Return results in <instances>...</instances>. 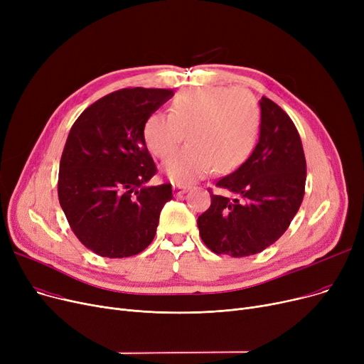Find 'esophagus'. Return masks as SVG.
<instances>
[{
    "mask_svg": "<svg viewBox=\"0 0 364 364\" xmlns=\"http://www.w3.org/2000/svg\"><path fill=\"white\" fill-rule=\"evenodd\" d=\"M172 190H174V195H176V196H181V195H184V193L187 192L188 187L180 186V184H174V187H172Z\"/></svg>",
    "mask_w": 364,
    "mask_h": 364,
    "instance_id": "esophagus-1",
    "label": "esophagus"
}]
</instances>
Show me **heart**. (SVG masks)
<instances>
[{"instance_id":"1","label":"heart","mask_w":364,"mask_h":364,"mask_svg":"<svg viewBox=\"0 0 364 364\" xmlns=\"http://www.w3.org/2000/svg\"><path fill=\"white\" fill-rule=\"evenodd\" d=\"M259 127V107L242 88L205 87L184 92L171 103L169 117L153 113L143 127V139L153 155L169 158L164 171L172 183H193L215 166L230 172L250 155Z\"/></svg>"}]
</instances>
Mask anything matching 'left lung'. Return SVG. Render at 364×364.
Segmentation results:
<instances>
[{"label": "left lung", "mask_w": 364, "mask_h": 364, "mask_svg": "<svg viewBox=\"0 0 364 364\" xmlns=\"http://www.w3.org/2000/svg\"><path fill=\"white\" fill-rule=\"evenodd\" d=\"M259 140L247 158L217 187L232 196L214 195L198 217L203 243L233 258L262 252L296 215L305 193L307 162L299 132L280 106L262 97Z\"/></svg>", "instance_id": "obj_1"}]
</instances>
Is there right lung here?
Wrapping results in <instances>:
<instances>
[{
    "mask_svg": "<svg viewBox=\"0 0 364 364\" xmlns=\"http://www.w3.org/2000/svg\"><path fill=\"white\" fill-rule=\"evenodd\" d=\"M172 94L143 87L113 91L88 106L69 131L57 193L72 232L94 254L137 255L156 235L172 188L144 186L158 169L143 127Z\"/></svg>",
    "mask_w": 364,
    "mask_h": 364,
    "instance_id": "1",
    "label": "right lung"
}]
</instances>
